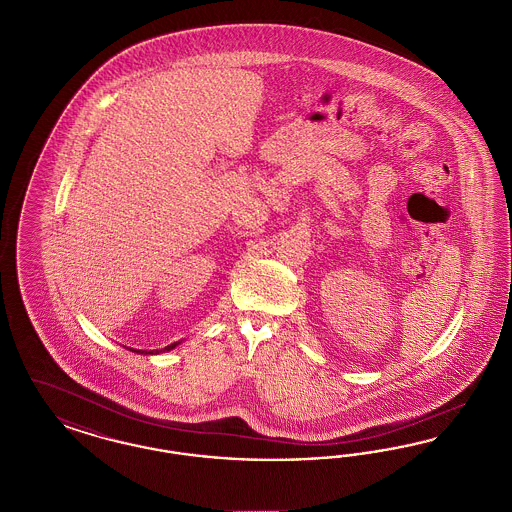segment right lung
I'll return each instance as SVG.
<instances>
[{
    "mask_svg": "<svg viewBox=\"0 0 512 512\" xmlns=\"http://www.w3.org/2000/svg\"><path fill=\"white\" fill-rule=\"evenodd\" d=\"M172 347H176V343H172V345H167L163 351H169V349H172ZM136 353H140V351H136ZM144 353V351H142ZM149 353H159V351H149Z\"/></svg>",
    "mask_w": 512,
    "mask_h": 512,
    "instance_id": "obj_1",
    "label": "right lung"
}]
</instances>
